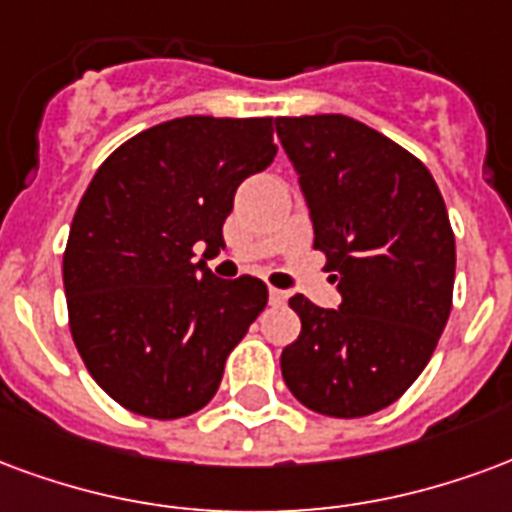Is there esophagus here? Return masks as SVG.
I'll return each instance as SVG.
<instances>
[{"mask_svg":"<svg viewBox=\"0 0 512 512\" xmlns=\"http://www.w3.org/2000/svg\"><path fill=\"white\" fill-rule=\"evenodd\" d=\"M289 300V294L283 292V289H270V302L272 305H283V302Z\"/></svg>","mask_w":512,"mask_h":512,"instance_id":"1","label":"esophagus"}]
</instances>
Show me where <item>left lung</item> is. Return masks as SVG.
Here are the masks:
<instances>
[{
  "label": "left lung",
  "instance_id": "8db88e82",
  "mask_svg": "<svg viewBox=\"0 0 512 512\" xmlns=\"http://www.w3.org/2000/svg\"><path fill=\"white\" fill-rule=\"evenodd\" d=\"M341 292L335 311L294 294L300 335L281 354L283 382L327 417L395 404L431 360L453 308L455 237L423 160L343 114L278 117Z\"/></svg>",
  "mask_w": 512,
  "mask_h": 512
}]
</instances>
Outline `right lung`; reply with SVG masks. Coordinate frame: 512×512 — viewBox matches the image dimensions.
I'll return each instance as SVG.
<instances>
[{"mask_svg": "<svg viewBox=\"0 0 512 512\" xmlns=\"http://www.w3.org/2000/svg\"><path fill=\"white\" fill-rule=\"evenodd\" d=\"M275 152L272 117L169 119L114 149L78 201L62 256L70 335L128 412L177 420L218 393L267 286L193 256L226 248L234 193Z\"/></svg>", "mask_w": 512, "mask_h": 512, "instance_id": "1", "label": "right lung"}]
</instances>
